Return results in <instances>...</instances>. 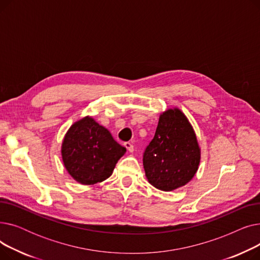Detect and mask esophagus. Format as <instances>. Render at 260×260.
Segmentation results:
<instances>
[{
    "label": "esophagus",
    "mask_w": 260,
    "mask_h": 260,
    "mask_svg": "<svg viewBox=\"0 0 260 260\" xmlns=\"http://www.w3.org/2000/svg\"><path fill=\"white\" fill-rule=\"evenodd\" d=\"M124 146L126 147V149H127V151H128L129 153H133V152H134V145H133L131 142H125V143H124Z\"/></svg>",
    "instance_id": "obj_1"
}]
</instances>
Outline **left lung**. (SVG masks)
Returning a JSON list of instances; mask_svg holds the SVG:
<instances>
[{
  "mask_svg": "<svg viewBox=\"0 0 260 260\" xmlns=\"http://www.w3.org/2000/svg\"><path fill=\"white\" fill-rule=\"evenodd\" d=\"M199 163L200 147L185 115L179 108L162 113L154 138L143 154L148 182L171 192L192 180Z\"/></svg>",
  "mask_w": 260,
  "mask_h": 260,
  "instance_id": "left-lung-1",
  "label": "left lung"
}]
</instances>
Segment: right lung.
I'll return each mask as SVG.
<instances>
[{
  "mask_svg": "<svg viewBox=\"0 0 260 260\" xmlns=\"http://www.w3.org/2000/svg\"><path fill=\"white\" fill-rule=\"evenodd\" d=\"M125 152L111 133L88 116L70 127L61 147L66 171L85 185L107 179Z\"/></svg>",
  "mask_w": 260,
  "mask_h": 260,
  "instance_id": "obj_1",
  "label": "right lung"
}]
</instances>
